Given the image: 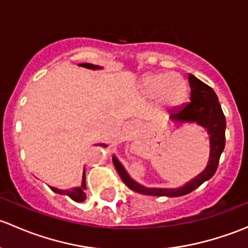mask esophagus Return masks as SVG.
<instances>
[{
  "mask_svg": "<svg viewBox=\"0 0 248 248\" xmlns=\"http://www.w3.org/2000/svg\"><path fill=\"white\" fill-rule=\"evenodd\" d=\"M136 131V124L134 122H129L126 127H124V132H126L127 136H132Z\"/></svg>",
  "mask_w": 248,
  "mask_h": 248,
  "instance_id": "obj_1",
  "label": "esophagus"
}]
</instances>
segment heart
I'll list each match as a JSON object with an SVG mask.
<instances>
[{
  "mask_svg": "<svg viewBox=\"0 0 248 248\" xmlns=\"http://www.w3.org/2000/svg\"><path fill=\"white\" fill-rule=\"evenodd\" d=\"M142 89L147 97H158L162 103L170 107L177 106L187 92L185 80L175 73L152 74L145 79Z\"/></svg>",
  "mask_w": 248,
  "mask_h": 248,
  "instance_id": "obj_1",
  "label": "heart"
}]
</instances>
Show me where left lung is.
<instances>
[{
    "label": "left lung",
    "mask_w": 248,
    "mask_h": 248,
    "mask_svg": "<svg viewBox=\"0 0 248 248\" xmlns=\"http://www.w3.org/2000/svg\"><path fill=\"white\" fill-rule=\"evenodd\" d=\"M188 82L191 87V96L188 103L180 108L169 111V119L174 124H196L202 127L207 132L210 142V155L206 167L201 174L194 176L185 185L177 188H156V187H145L136 180L132 179L122 166L117 157L112 156V163L117 172L121 176L128 188L138 192L140 194L157 197H181L191 193L198 188L202 184L211 179L217 170L219 157L226 145V117L222 111L217 94L214 90L192 74H188Z\"/></svg>",
    "instance_id": "1"
}]
</instances>
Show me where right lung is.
I'll use <instances>...</instances> for the list:
<instances>
[{
  "label": "right lung",
  "instance_id": "1",
  "mask_svg": "<svg viewBox=\"0 0 248 248\" xmlns=\"http://www.w3.org/2000/svg\"><path fill=\"white\" fill-rule=\"evenodd\" d=\"M80 67H84V68L87 69H92V71H98V69H102L103 67L101 66H96V64H92V63H79ZM103 146L107 147V144H96V146ZM52 192L57 194H62V196H68L69 198L73 199L74 202H84L86 199V193H85V188H86V182H85V168L84 171H82V180H81V185L78 187H73V188H69V189H60L56 188V187H51Z\"/></svg>",
  "mask_w": 248,
  "mask_h": 248
}]
</instances>
